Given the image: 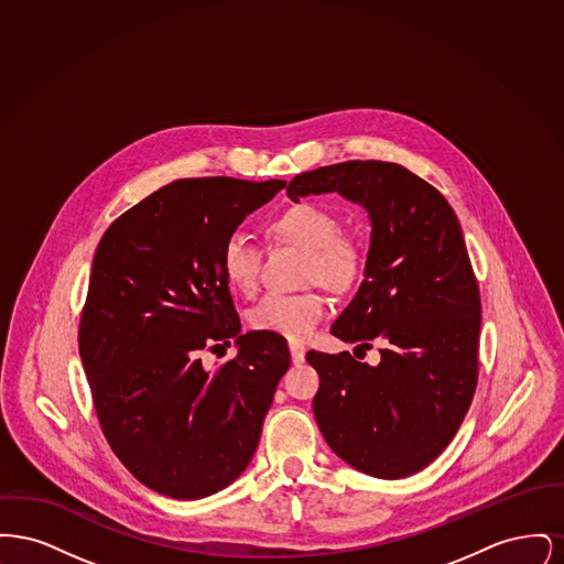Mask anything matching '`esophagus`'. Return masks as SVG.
<instances>
[{
    "label": "esophagus",
    "instance_id": "1",
    "mask_svg": "<svg viewBox=\"0 0 564 564\" xmlns=\"http://www.w3.org/2000/svg\"><path fill=\"white\" fill-rule=\"evenodd\" d=\"M290 355H292V364L300 366V364H304L306 349L302 345H297V343H290Z\"/></svg>",
    "mask_w": 564,
    "mask_h": 564
}]
</instances>
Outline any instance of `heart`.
<instances>
[{
  "instance_id": "b5f03b06",
  "label": "heart",
  "mask_w": 564,
  "mask_h": 564,
  "mask_svg": "<svg viewBox=\"0 0 564 564\" xmlns=\"http://www.w3.org/2000/svg\"><path fill=\"white\" fill-rule=\"evenodd\" d=\"M274 241L290 242L306 251V281H319L334 292H345L364 270L361 245L340 235L338 217L315 203H297L269 221ZM262 249L241 232L230 235L221 247V272L230 288L253 294L260 281ZM327 300L319 292L262 295L249 311L253 329L272 332L290 340H304L322 322Z\"/></svg>"
}]
</instances>
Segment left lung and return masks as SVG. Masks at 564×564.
<instances>
[{"label":"left lung","instance_id":"1","mask_svg":"<svg viewBox=\"0 0 564 564\" xmlns=\"http://www.w3.org/2000/svg\"><path fill=\"white\" fill-rule=\"evenodd\" d=\"M340 194L370 217L364 281L332 325L380 343V364L311 350L313 412L327 446L384 480L427 467L455 437L478 384L480 292L448 200L393 162L349 161L295 175L288 196Z\"/></svg>","mask_w":564,"mask_h":564}]
</instances>
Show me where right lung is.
Masks as SVG:
<instances>
[{
    "label": "right lung",
    "mask_w": 564,
    "mask_h": 564,
    "mask_svg": "<svg viewBox=\"0 0 564 564\" xmlns=\"http://www.w3.org/2000/svg\"><path fill=\"white\" fill-rule=\"evenodd\" d=\"M283 188L177 180L120 215L95 251L82 366L113 455L164 497L203 499L241 476L290 368L279 338L241 334L221 272L224 241ZM219 339L240 352L205 371L197 350Z\"/></svg>",
    "instance_id": "1"
}]
</instances>
